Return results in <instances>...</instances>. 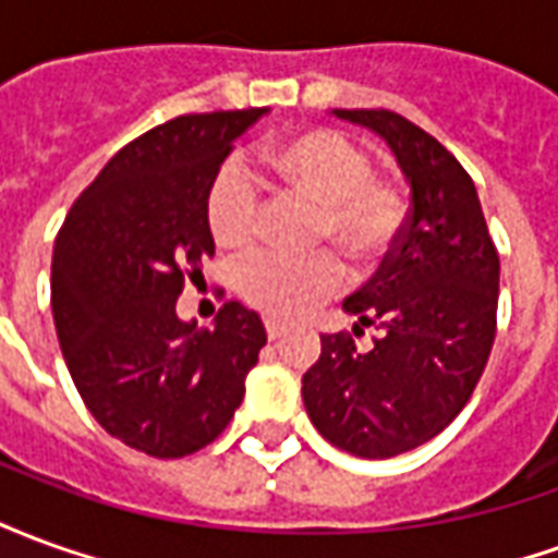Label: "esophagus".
Segmentation results:
<instances>
[{
    "label": "esophagus",
    "mask_w": 558,
    "mask_h": 558,
    "mask_svg": "<svg viewBox=\"0 0 558 558\" xmlns=\"http://www.w3.org/2000/svg\"><path fill=\"white\" fill-rule=\"evenodd\" d=\"M266 335L268 340H278L287 335V326H280V323H275V319H266Z\"/></svg>",
    "instance_id": "1"
}]
</instances>
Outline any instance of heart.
Listing matches in <instances>:
<instances>
[{
  "instance_id": "b5f03b06",
  "label": "heart",
  "mask_w": 558,
  "mask_h": 558,
  "mask_svg": "<svg viewBox=\"0 0 558 558\" xmlns=\"http://www.w3.org/2000/svg\"><path fill=\"white\" fill-rule=\"evenodd\" d=\"M280 196L316 206L314 242L331 244L355 268L386 259L407 223V187L374 170L371 148L335 128H311L263 155ZM266 218V196L256 175L239 160H227L208 187L206 220L220 247L256 242ZM343 280L331 251L290 256L278 251L247 256L239 287L263 314L295 319L326 302Z\"/></svg>"
}]
</instances>
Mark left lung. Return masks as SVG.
Segmentation results:
<instances>
[{"label":"left lung","mask_w":558,"mask_h":558,"mask_svg":"<svg viewBox=\"0 0 558 558\" xmlns=\"http://www.w3.org/2000/svg\"><path fill=\"white\" fill-rule=\"evenodd\" d=\"M335 113L386 137L412 208L379 271L343 302L379 331L374 347L362 352L350 331L323 335L302 398L328 442L386 460L430 442L472 398L496 338L499 254L472 175L439 140L383 107Z\"/></svg>","instance_id":"left-lung-1"}]
</instances>
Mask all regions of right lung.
<instances>
[{
  "label": "right lung",
  "mask_w": 558,
  "mask_h": 558,
  "mask_svg": "<svg viewBox=\"0 0 558 558\" xmlns=\"http://www.w3.org/2000/svg\"><path fill=\"white\" fill-rule=\"evenodd\" d=\"M263 107L191 113L107 160L56 235L50 304L71 379L104 430L148 457L215 442L242 407L266 326L227 302L215 328L182 323L184 280L215 254L206 196Z\"/></svg>",
  "instance_id": "1"
}]
</instances>
